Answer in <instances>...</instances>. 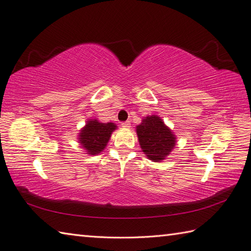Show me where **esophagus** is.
<instances>
[{
  "label": "esophagus",
  "instance_id": "obj_1",
  "mask_svg": "<svg viewBox=\"0 0 251 251\" xmlns=\"http://www.w3.org/2000/svg\"><path fill=\"white\" fill-rule=\"evenodd\" d=\"M122 127H123V128H129V127H130V122L129 121L123 122L122 123Z\"/></svg>",
  "mask_w": 251,
  "mask_h": 251
}]
</instances>
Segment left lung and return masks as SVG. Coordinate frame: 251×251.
<instances>
[{
    "instance_id": "1",
    "label": "left lung",
    "mask_w": 251,
    "mask_h": 251,
    "mask_svg": "<svg viewBox=\"0 0 251 251\" xmlns=\"http://www.w3.org/2000/svg\"><path fill=\"white\" fill-rule=\"evenodd\" d=\"M138 140L149 159L161 162L176 146V136L157 115L147 116L136 127Z\"/></svg>"
}]
</instances>
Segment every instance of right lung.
<instances>
[{
  "label": "right lung",
  "instance_id": "add662e5",
  "mask_svg": "<svg viewBox=\"0 0 251 251\" xmlns=\"http://www.w3.org/2000/svg\"><path fill=\"white\" fill-rule=\"evenodd\" d=\"M116 129L114 123H100L89 120L78 134V141L89 155H96L104 150L112 132Z\"/></svg>",
  "mask_w": 251,
  "mask_h": 251
}]
</instances>
